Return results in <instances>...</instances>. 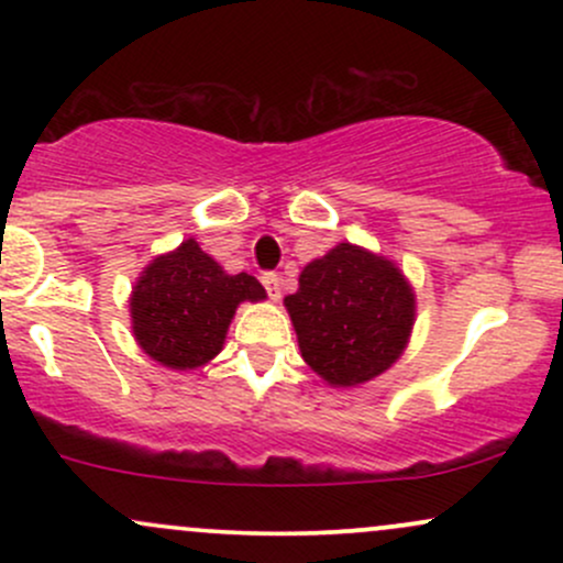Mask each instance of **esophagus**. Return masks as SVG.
Returning <instances> with one entry per match:
<instances>
[{"label":"esophagus","instance_id":"34e87169","mask_svg":"<svg viewBox=\"0 0 563 563\" xmlns=\"http://www.w3.org/2000/svg\"><path fill=\"white\" fill-rule=\"evenodd\" d=\"M262 283H264V288H267L269 299H273V301L280 299V275L264 273V275H262Z\"/></svg>","mask_w":563,"mask_h":563}]
</instances>
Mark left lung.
Listing matches in <instances>:
<instances>
[{"mask_svg": "<svg viewBox=\"0 0 563 563\" xmlns=\"http://www.w3.org/2000/svg\"><path fill=\"white\" fill-rule=\"evenodd\" d=\"M283 303L303 363L333 389L389 371L416 325V290L397 262L349 241L309 262Z\"/></svg>", "mask_w": 563, "mask_h": 563, "instance_id": "8db88e82", "label": "left lung"}]
</instances>
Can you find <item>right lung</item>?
Masks as SVG:
<instances>
[{
    "label": "right lung",
    "instance_id": "add662e5",
    "mask_svg": "<svg viewBox=\"0 0 563 563\" xmlns=\"http://www.w3.org/2000/svg\"><path fill=\"white\" fill-rule=\"evenodd\" d=\"M254 275H230L187 238L153 256L129 296L132 333L142 352L172 371H196L222 352L230 322L243 301H264Z\"/></svg>",
    "mask_w": 563,
    "mask_h": 563
}]
</instances>
